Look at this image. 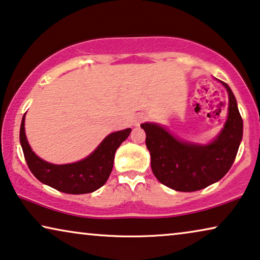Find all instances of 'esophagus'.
<instances>
[{
  "instance_id": "1",
  "label": "esophagus",
  "mask_w": 260,
  "mask_h": 260,
  "mask_svg": "<svg viewBox=\"0 0 260 260\" xmlns=\"http://www.w3.org/2000/svg\"><path fill=\"white\" fill-rule=\"evenodd\" d=\"M145 119L146 114H144V113H139V114H137V116L134 118V126H139Z\"/></svg>"
}]
</instances>
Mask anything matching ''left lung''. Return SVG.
I'll return each mask as SVG.
<instances>
[{
    "label": "left lung",
    "mask_w": 260,
    "mask_h": 260,
    "mask_svg": "<svg viewBox=\"0 0 260 260\" xmlns=\"http://www.w3.org/2000/svg\"><path fill=\"white\" fill-rule=\"evenodd\" d=\"M218 81L228 90L229 113L224 127L208 144L182 140L159 123H141L153 173L174 191H199L214 184L228 173L236 159L243 139V119L231 88Z\"/></svg>",
    "instance_id": "1"
}]
</instances>
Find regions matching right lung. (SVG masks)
I'll return each instance as SVG.
<instances>
[{
  "label": "right lung",
  "mask_w": 260,
  "mask_h": 260,
  "mask_svg": "<svg viewBox=\"0 0 260 260\" xmlns=\"http://www.w3.org/2000/svg\"><path fill=\"white\" fill-rule=\"evenodd\" d=\"M25 114L22 118L20 142L29 170L35 178L57 191L68 194L92 193L104 186L111 174L114 155L120 145L128 138L131 128L113 132L85 159L72 164L55 165L39 158L25 137Z\"/></svg>",
  "instance_id": "obj_1"
}]
</instances>
